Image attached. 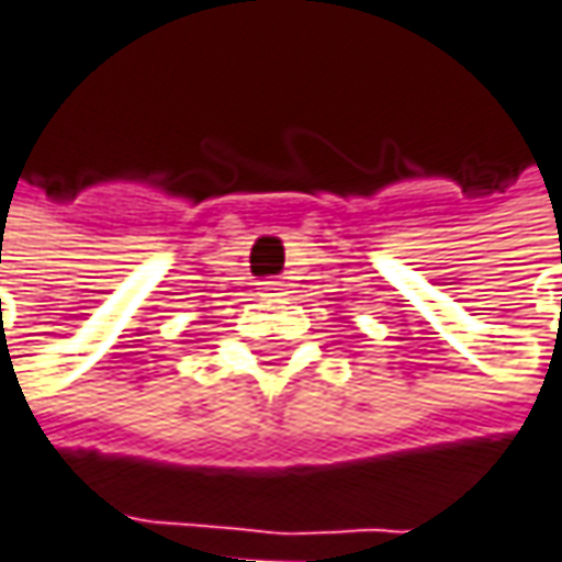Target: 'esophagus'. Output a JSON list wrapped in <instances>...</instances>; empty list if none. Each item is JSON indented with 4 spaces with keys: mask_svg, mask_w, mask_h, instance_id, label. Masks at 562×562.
Returning <instances> with one entry per match:
<instances>
[{
    "mask_svg": "<svg viewBox=\"0 0 562 562\" xmlns=\"http://www.w3.org/2000/svg\"><path fill=\"white\" fill-rule=\"evenodd\" d=\"M282 285H285V282L277 280V277H270V280L260 282V289H263V295H282Z\"/></svg>",
    "mask_w": 562,
    "mask_h": 562,
    "instance_id": "esophagus-1",
    "label": "esophagus"
}]
</instances>
